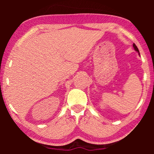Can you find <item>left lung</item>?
Listing matches in <instances>:
<instances>
[{"label": "left lung", "instance_id": "left-lung-1", "mask_svg": "<svg viewBox=\"0 0 154 154\" xmlns=\"http://www.w3.org/2000/svg\"><path fill=\"white\" fill-rule=\"evenodd\" d=\"M133 48H134V50H135V51H137L139 53V54H140V51H139V50H138V48H137V47L136 46V45L134 43H133Z\"/></svg>", "mask_w": 154, "mask_h": 154}]
</instances>
